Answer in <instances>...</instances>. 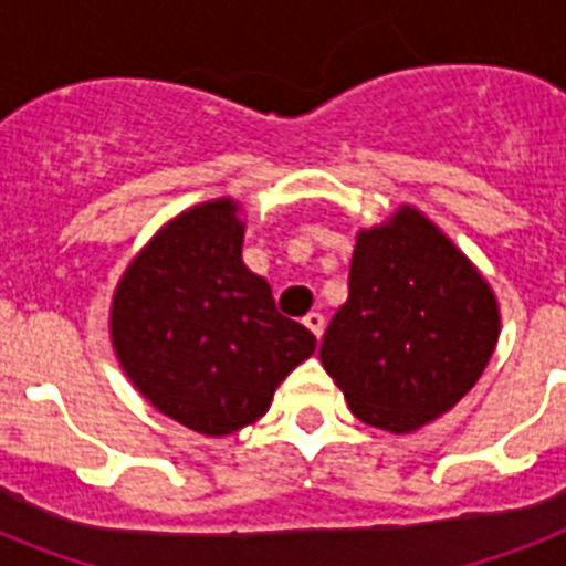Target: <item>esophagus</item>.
Here are the masks:
<instances>
[{"label": "esophagus", "instance_id": "obj_1", "mask_svg": "<svg viewBox=\"0 0 566 566\" xmlns=\"http://www.w3.org/2000/svg\"><path fill=\"white\" fill-rule=\"evenodd\" d=\"M302 323H305L307 328H311V334H314L316 339L323 337V331H325V316L323 314H316V311H311V314H307L305 319H302Z\"/></svg>", "mask_w": 566, "mask_h": 566}]
</instances>
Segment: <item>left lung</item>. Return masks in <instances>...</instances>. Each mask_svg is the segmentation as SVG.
<instances>
[{"instance_id":"left-lung-1","label":"left lung","mask_w":566,"mask_h":566,"mask_svg":"<svg viewBox=\"0 0 566 566\" xmlns=\"http://www.w3.org/2000/svg\"><path fill=\"white\" fill-rule=\"evenodd\" d=\"M500 337L497 298L462 252L416 209L357 235L348 298L319 348L348 410L412 433L480 380Z\"/></svg>"}]
</instances>
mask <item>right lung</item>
<instances>
[{"mask_svg":"<svg viewBox=\"0 0 566 566\" xmlns=\"http://www.w3.org/2000/svg\"><path fill=\"white\" fill-rule=\"evenodd\" d=\"M232 200L174 218L118 282L109 331L127 378L156 410L227 436L270 410L275 387L316 337L275 311L270 284L241 261Z\"/></svg>","mask_w":566,"mask_h":566,"instance_id":"right-lung-1","label":"right lung"}]
</instances>
